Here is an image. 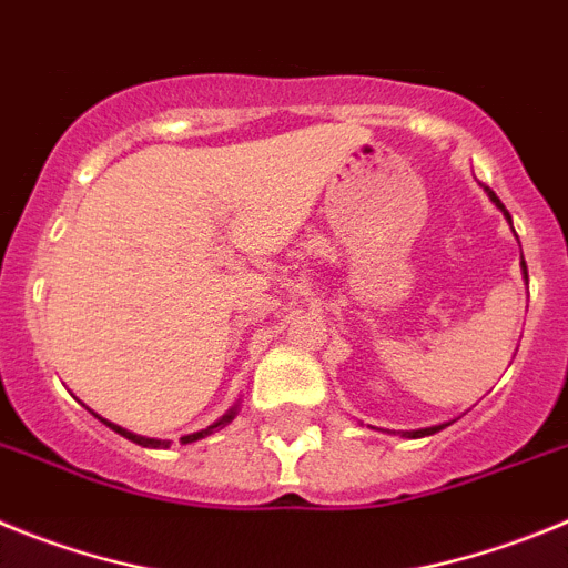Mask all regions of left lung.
Masks as SVG:
<instances>
[{
	"label": "left lung",
	"instance_id": "left-lung-1",
	"mask_svg": "<svg viewBox=\"0 0 568 568\" xmlns=\"http://www.w3.org/2000/svg\"><path fill=\"white\" fill-rule=\"evenodd\" d=\"M484 189H487V195H489V201H493V203H495V206H498V209H500V212L507 214V221H509V212H507V206H504V203H500V201H498V195H495L493 189H489V186H484ZM509 223H513V221H509ZM524 277H526V263H524ZM526 280H529V277H526ZM447 424H449V422H447ZM447 424H436V427H424V430H405V433H402V436H405V438H424V436H433V433L444 430V427H447Z\"/></svg>",
	"mask_w": 568,
	"mask_h": 568
}]
</instances>
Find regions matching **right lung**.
I'll return each instance as SVG.
<instances>
[{"instance_id": "obj_1", "label": "right lung", "mask_w": 568, "mask_h": 568, "mask_svg": "<svg viewBox=\"0 0 568 568\" xmlns=\"http://www.w3.org/2000/svg\"><path fill=\"white\" fill-rule=\"evenodd\" d=\"M234 416H237V407H232V410H229L226 416H221V418H217V422H214V424H209L206 430H197V433H192V436H183V438H181V444H192V442H197V438H206V436H212L214 430H221V427H226V424L232 422ZM99 418H101V416H99ZM101 422H104L106 427H110V430L121 433V436H124V438H130V442L141 444V447H170V442H161V438H146V436H135V433L124 430V427H119V424L106 422V418H101Z\"/></svg>"}]
</instances>
